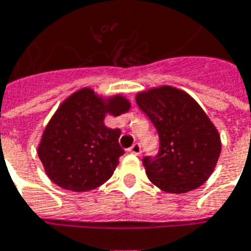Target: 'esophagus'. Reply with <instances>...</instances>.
<instances>
[{"label":"esophagus","mask_w":251,"mask_h":251,"mask_svg":"<svg viewBox=\"0 0 251 251\" xmlns=\"http://www.w3.org/2000/svg\"><path fill=\"white\" fill-rule=\"evenodd\" d=\"M129 152H131V154H134V155H139L141 152H142V149H141V145L139 143H134L133 146L130 147Z\"/></svg>","instance_id":"1"}]
</instances>
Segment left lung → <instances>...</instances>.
<instances>
[{
    "instance_id": "8db88e82",
    "label": "left lung",
    "mask_w": 251,
    "mask_h": 251,
    "mask_svg": "<svg viewBox=\"0 0 251 251\" xmlns=\"http://www.w3.org/2000/svg\"><path fill=\"white\" fill-rule=\"evenodd\" d=\"M135 101L159 135L158 154L142 160L152 184L168 194H185L204 184L219 160L221 139L201 106L170 85L139 92Z\"/></svg>"
}]
</instances>
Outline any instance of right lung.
Instances as JSON below:
<instances>
[{
    "label": "right lung",
    "instance_id": "obj_1",
    "mask_svg": "<svg viewBox=\"0 0 251 251\" xmlns=\"http://www.w3.org/2000/svg\"><path fill=\"white\" fill-rule=\"evenodd\" d=\"M130 109L124 96L101 97L81 88L67 97L46 126L38 155L47 176L74 192L91 191L104 184L124 155L120 129H109L105 116H120Z\"/></svg>",
    "mask_w": 251,
    "mask_h": 251
}]
</instances>
